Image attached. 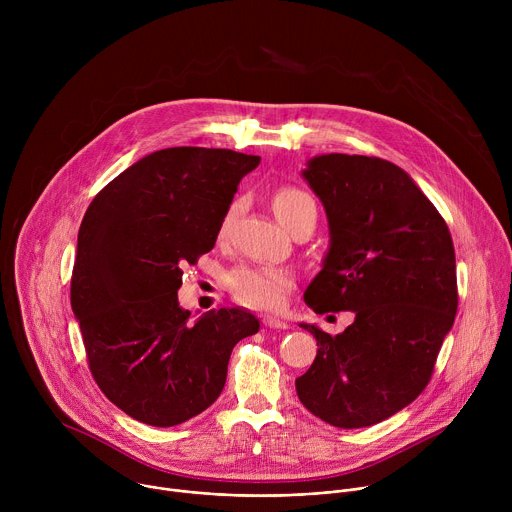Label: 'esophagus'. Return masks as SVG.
I'll return each instance as SVG.
<instances>
[{
  "mask_svg": "<svg viewBox=\"0 0 512 512\" xmlns=\"http://www.w3.org/2000/svg\"><path fill=\"white\" fill-rule=\"evenodd\" d=\"M263 324H265L267 328H273V330H285V328H287V322L281 320V318H277V316H265Z\"/></svg>",
  "mask_w": 512,
  "mask_h": 512,
  "instance_id": "34e87169",
  "label": "esophagus"
}]
</instances>
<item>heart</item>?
<instances>
[{
	"label": "heart",
	"instance_id": "1",
	"mask_svg": "<svg viewBox=\"0 0 512 512\" xmlns=\"http://www.w3.org/2000/svg\"><path fill=\"white\" fill-rule=\"evenodd\" d=\"M277 221L289 229L300 216L316 210L310 194L298 188H281L271 198ZM231 287L239 302L253 308H277L291 287V275L279 267L243 265L231 273Z\"/></svg>",
	"mask_w": 512,
	"mask_h": 512
}]
</instances>
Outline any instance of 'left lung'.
Listing matches in <instances>:
<instances>
[{
	"mask_svg": "<svg viewBox=\"0 0 512 512\" xmlns=\"http://www.w3.org/2000/svg\"><path fill=\"white\" fill-rule=\"evenodd\" d=\"M304 180L320 198L330 243L304 302L352 312L330 336L316 324L318 354L296 379L304 407L342 427L375 425L419 397L458 310L456 253L442 214L399 166L322 154Z\"/></svg>",
	"mask_w": 512,
	"mask_h": 512,
	"instance_id": "1",
	"label": "left lung"
}]
</instances>
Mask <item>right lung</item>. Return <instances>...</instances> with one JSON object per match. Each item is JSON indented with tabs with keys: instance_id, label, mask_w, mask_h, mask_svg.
Masks as SVG:
<instances>
[{
	"instance_id": "obj_1",
	"label": "right lung",
	"mask_w": 512,
	"mask_h": 512,
	"mask_svg": "<svg viewBox=\"0 0 512 512\" xmlns=\"http://www.w3.org/2000/svg\"><path fill=\"white\" fill-rule=\"evenodd\" d=\"M259 156L168 148L137 160L91 202L79 229L70 306L91 373L129 417L184 423L223 393L235 344L259 332L241 308L190 322L182 267L208 253Z\"/></svg>"
}]
</instances>
